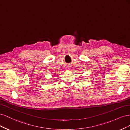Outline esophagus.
<instances>
[{
  "label": "esophagus",
  "instance_id": "1",
  "mask_svg": "<svg viewBox=\"0 0 130 130\" xmlns=\"http://www.w3.org/2000/svg\"><path fill=\"white\" fill-rule=\"evenodd\" d=\"M66 69L67 70H69V69H70V67H69V66H67V67H66Z\"/></svg>",
  "mask_w": 130,
  "mask_h": 130
}]
</instances>
